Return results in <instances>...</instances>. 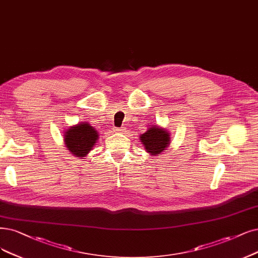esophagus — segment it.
Instances as JSON below:
<instances>
[{"label": "esophagus", "instance_id": "obj_1", "mask_svg": "<svg viewBox=\"0 0 258 258\" xmlns=\"http://www.w3.org/2000/svg\"><path fill=\"white\" fill-rule=\"evenodd\" d=\"M125 130H126L125 127H120V128H116V131H117V132H119V133H125V132H126Z\"/></svg>", "mask_w": 258, "mask_h": 258}]
</instances>
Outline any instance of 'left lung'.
Returning <instances> with one entry per match:
<instances>
[{
  "instance_id": "obj_1",
  "label": "left lung",
  "mask_w": 258,
  "mask_h": 258,
  "mask_svg": "<svg viewBox=\"0 0 258 258\" xmlns=\"http://www.w3.org/2000/svg\"><path fill=\"white\" fill-rule=\"evenodd\" d=\"M139 138L142 145L145 146L146 151L153 156H158L160 153H163L171 144L169 133L158 126H150Z\"/></svg>"
}]
</instances>
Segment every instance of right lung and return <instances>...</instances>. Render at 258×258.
<instances>
[{
	"instance_id": "right-lung-1",
	"label": "right lung",
	"mask_w": 258,
	"mask_h": 258,
	"mask_svg": "<svg viewBox=\"0 0 258 258\" xmlns=\"http://www.w3.org/2000/svg\"><path fill=\"white\" fill-rule=\"evenodd\" d=\"M64 145L76 157H85L99 139V133L87 122H81L69 127L64 133Z\"/></svg>"
}]
</instances>
